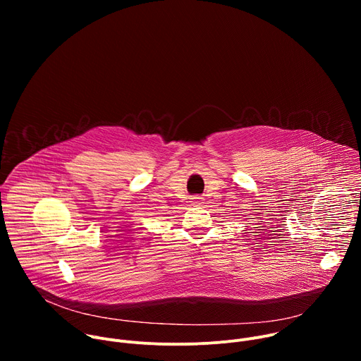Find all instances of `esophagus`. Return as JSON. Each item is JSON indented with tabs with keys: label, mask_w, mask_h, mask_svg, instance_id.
Instances as JSON below:
<instances>
[{
	"label": "esophagus",
	"mask_w": 361,
	"mask_h": 361,
	"mask_svg": "<svg viewBox=\"0 0 361 361\" xmlns=\"http://www.w3.org/2000/svg\"><path fill=\"white\" fill-rule=\"evenodd\" d=\"M191 201H192V204H198V202L201 201V197L195 195V197H192V198H191Z\"/></svg>",
	"instance_id": "1"
}]
</instances>
